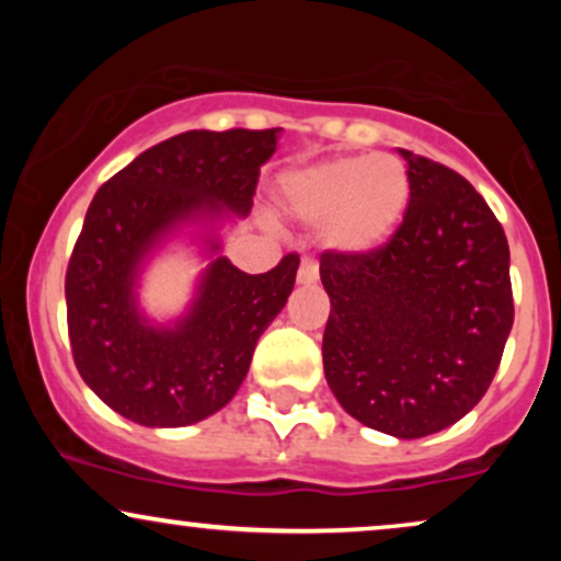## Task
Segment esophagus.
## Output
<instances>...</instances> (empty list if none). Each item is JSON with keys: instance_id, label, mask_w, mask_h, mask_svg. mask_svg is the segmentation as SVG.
<instances>
[{"instance_id": "obj_1", "label": "esophagus", "mask_w": 561, "mask_h": 561, "mask_svg": "<svg viewBox=\"0 0 561 561\" xmlns=\"http://www.w3.org/2000/svg\"><path fill=\"white\" fill-rule=\"evenodd\" d=\"M317 282V263L311 259H302L298 268V285H313Z\"/></svg>"}]
</instances>
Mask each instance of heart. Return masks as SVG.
<instances>
[{"label":"heart","mask_w":561,"mask_h":561,"mask_svg":"<svg viewBox=\"0 0 561 561\" xmlns=\"http://www.w3.org/2000/svg\"><path fill=\"white\" fill-rule=\"evenodd\" d=\"M279 197L295 221L327 224V244L334 253L369 259L401 229L411 179L396 158L347 156L289 171L282 176Z\"/></svg>","instance_id":"1"}]
</instances>
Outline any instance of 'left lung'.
I'll return each mask as SVG.
<instances>
[{"mask_svg": "<svg viewBox=\"0 0 561 561\" xmlns=\"http://www.w3.org/2000/svg\"><path fill=\"white\" fill-rule=\"evenodd\" d=\"M411 203L369 259L321 255L330 321L327 385L366 427L414 440L467 416L501 364L514 324L508 244L474 186L398 150Z\"/></svg>", "mask_w": 561, "mask_h": 561, "instance_id": "left-lung-1", "label": "left lung"}]
</instances>
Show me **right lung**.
<instances>
[{
    "label": "right lung",
    "mask_w": 561,
    "mask_h": 561,
    "mask_svg": "<svg viewBox=\"0 0 561 561\" xmlns=\"http://www.w3.org/2000/svg\"><path fill=\"white\" fill-rule=\"evenodd\" d=\"M279 137L282 128L179 134L94 195L66 274L68 334L83 382L115 414L141 427H186L240 390L300 266L285 255L272 272L244 274L224 255ZM176 249L204 268L183 311L158 320L140 289L151 263Z\"/></svg>",
    "instance_id": "obj_1"
}]
</instances>
